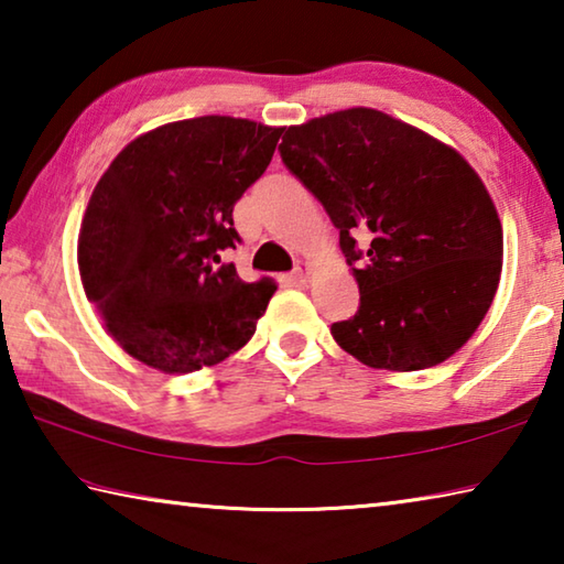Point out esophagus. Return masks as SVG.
<instances>
[{
    "label": "esophagus",
    "mask_w": 564,
    "mask_h": 564,
    "mask_svg": "<svg viewBox=\"0 0 564 564\" xmlns=\"http://www.w3.org/2000/svg\"><path fill=\"white\" fill-rule=\"evenodd\" d=\"M311 275H313V263H311V261H305V259L295 261V271H293V279H295V281H299V283H308Z\"/></svg>",
    "instance_id": "34e87169"
}]
</instances>
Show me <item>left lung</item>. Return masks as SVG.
<instances>
[{"mask_svg": "<svg viewBox=\"0 0 564 564\" xmlns=\"http://www.w3.org/2000/svg\"><path fill=\"white\" fill-rule=\"evenodd\" d=\"M283 164L340 231L360 291L333 338L368 368H433L490 311L502 224L460 151L390 113L352 107L289 127ZM370 235L366 252L355 238Z\"/></svg>", "mask_w": 564, "mask_h": 564, "instance_id": "1", "label": "left lung"}]
</instances>
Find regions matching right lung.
<instances>
[{
	"label": "right lung",
	"mask_w": 564,
	"mask_h": 564,
	"mask_svg": "<svg viewBox=\"0 0 564 564\" xmlns=\"http://www.w3.org/2000/svg\"><path fill=\"white\" fill-rule=\"evenodd\" d=\"M281 127L234 117L171 121L123 147L82 218L76 261L104 330L161 373L234 356L256 333L275 285L246 283L234 204L271 164Z\"/></svg>",
	"instance_id": "1"
}]
</instances>
